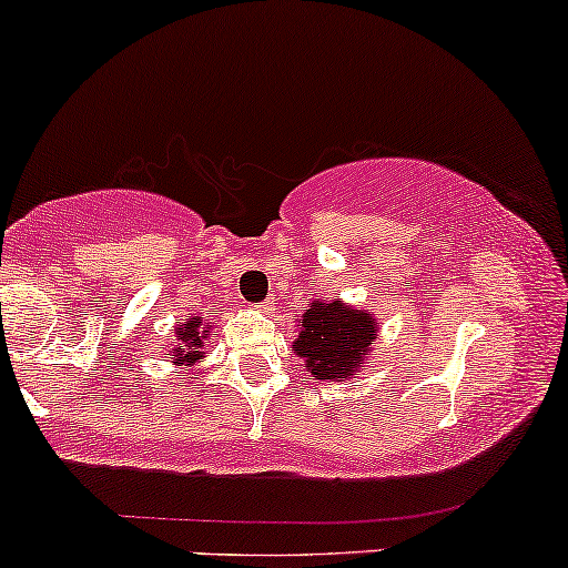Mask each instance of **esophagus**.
Masks as SVG:
<instances>
[{"label":"esophagus","mask_w":568,"mask_h":568,"mask_svg":"<svg viewBox=\"0 0 568 568\" xmlns=\"http://www.w3.org/2000/svg\"><path fill=\"white\" fill-rule=\"evenodd\" d=\"M256 310H258V312H272V298H266V302L256 304Z\"/></svg>","instance_id":"34e87169"}]
</instances>
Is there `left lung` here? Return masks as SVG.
Listing matches in <instances>:
<instances>
[{
  "instance_id": "left-lung-1",
  "label": "left lung",
  "mask_w": 568,
  "mask_h": 568,
  "mask_svg": "<svg viewBox=\"0 0 568 568\" xmlns=\"http://www.w3.org/2000/svg\"><path fill=\"white\" fill-rule=\"evenodd\" d=\"M374 338L376 323L368 312L338 302L312 304L293 349L304 357V366L315 379H349Z\"/></svg>"
}]
</instances>
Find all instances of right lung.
<instances>
[{"label":"right lung","mask_w":568,"mask_h":568,"mask_svg":"<svg viewBox=\"0 0 568 568\" xmlns=\"http://www.w3.org/2000/svg\"><path fill=\"white\" fill-rule=\"evenodd\" d=\"M179 338L184 347H175V363L181 361V366H192L194 361H200L202 357V347H205V338H207V331H200V321L197 317H192V321L184 323V328H179Z\"/></svg>","instance_id":"1"}]
</instances>
